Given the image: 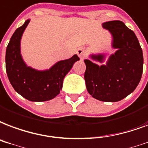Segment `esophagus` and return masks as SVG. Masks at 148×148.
Instances as JSON below:
<instances>
[{
	"instance_id": "obj_1",
	"label": "esophagus",
	"mask_w": 148,
	"mask_h": 148,
	"mask_svg": "<svg viewBox=\"0 0 148 148\" xmlns=\"http://www.w3.org/2000/svg\"><path fill=\"white\" fill-rule=\"evenodd\" d=\"M77 54L78 55L79 57H81V58H82V57H84V55H85V50H84V48H78V49H77L76 51Z\"/></svg>"
}]
</instances>
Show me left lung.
<instances>
[{
    "mask_svg": "<svg viewBox=\"0 0 148 148\" xmlns=\"http://www.w3.org/2000/svg\"><path fill=\"white\" fill-rule=\"evenodd\" d=\"M102 27L112 36V47L117 49L109 56L106 65L99 66L84 60V80L88 92L99 101H120L134 92L143 73V52L134 32L121 21H110ZM95 60L102 63L103 54L92 55Z\"/></svg>",
    "mask_w": 148,
    "mask_h": 148,
    "instance_id": "left-lung-1",
    "label": "left lung"
}]
</instances>
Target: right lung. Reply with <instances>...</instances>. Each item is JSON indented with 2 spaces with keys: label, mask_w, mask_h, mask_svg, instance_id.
<instances>
[{
  "label": "right lung",
  "mask_w": 148,
  "mask_h": 148,
  "mask_svg": "<svg viewBox=\"0 0 148 148\" xmlns=\"http://www.w3.org/2000/svg\"><path fill=\"white\" fill-rule=\"evenodd\" d=\"M28 19L12 35L6 49V71L10 83L19 95L32 101H48L58 95L62 89L64 77L71 71L79 57L60 60L51 68L37 71L27 66L21 55L20 42Z\"/></svg>",
  "instance_id": "1"
}]
</instances>
